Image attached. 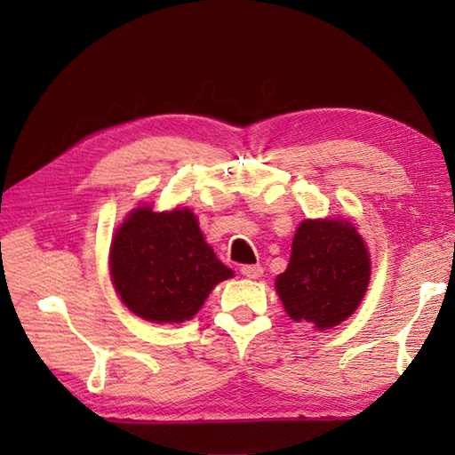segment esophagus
Instances as JSON below:
<instances>
[{
  "label": "esophagus",
  "instance_id": "1",
  "mask_svg": "<svg viewBox=\"0 0 455 455\" xmlns=\"http://www.w3.org/2000/svg\"><path fill=\"white\" fill-rule=\"evenodd\" d=\"M241 273L244 275L246 279H258V277H261V275H264V267L261 266H243L241 267Z\"/></svg>",
  "mask_w": 455,
  "mask_h": 455
}]
</instances>
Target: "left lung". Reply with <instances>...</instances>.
Wrapping results in <instances>:
<instances>
[{"mask_svg":"<svg viewBox=\"0 0 455 455\" xmlns=\"http://www.w3.org/2000/svg\"><path fill=\"white\" fill-rule=\"evenodd\" d=\"M370 281L363 237L346 220H306L294 241L277 292L291 319L330 328L359 307Z\"/></svg>","mask_w":455,"mask_h":455,"instance_id":"left-lung-1","label":"left lung"}]
</instances>
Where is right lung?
I'll use <instances>...</instances> for the list:
<instances>
[{
	"label": "right lung",
	"instance_id": "1",
	"mask_svg": "<svg viewBox=\"0 0 455 455\" xmlns=\"http://www.w3.org/2000/svg\"><path fill=\"white\" fill-rule=\"evenodd\" d=\"M109 267L123 304L151 323L191 319L212 288L233 277L188 209L132 211L116 233Z\"/></svg>",
	"mask_w": 455,
	"mask_h": 455
}]
</instances>
